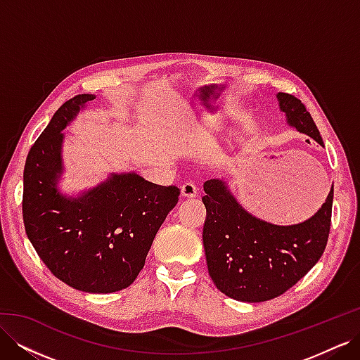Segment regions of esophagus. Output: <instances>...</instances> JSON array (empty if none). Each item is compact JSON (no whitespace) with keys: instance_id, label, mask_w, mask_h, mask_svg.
<instances>
[{"instance_id":"34e87169","label":"esophagus","mask_w":360,"mask_h":360,"mask_svg":"<svg viewBox=\"0 0 360 360\" xmlns=\"http://www.w3.org/2000/svg\"><path fill=\"white\" fill-rule=\"evenodd\" d=\"M197 193H198V189L192 181H186V183L181 184V197L195 198V197H197Z\"/></svg>"}]
</instances>
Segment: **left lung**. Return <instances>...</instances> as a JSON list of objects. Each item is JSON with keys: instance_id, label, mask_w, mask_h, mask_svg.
I'll return each mask as SVG.
<instances>
[{"instance_id": "left-lung-1", "label": "left lung", "mask_w": 360, "mask_h": 360, "mask_svg": "<svg viewBox=\"0 0 360 360\" xmlns=\"http://www.w3.org/2000/svg\"><path fill=\"white\" fill-rule=\"evenodd\" d=\"M287 123L320 146L321 135L304 105L288 93H278ZM207 216L202 230L209 275L225 296L249 303L284 294L317 264L330 230L333 186L320 210L296 225L258 219L238 204L221 179L204 183Z\"/></svg>"}]
</instances>
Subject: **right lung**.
I'll use <instances>...</instances> for the list:
<instances>
[{"label":"right lung","mask_w":360,"mask_h":360,"mask_svg":"<svg viewBox=\"0 0 360 360\" xmlns=\"http://www.w3.org/2000/svg\"><path fill=\"white\" fill-rule=\"evenodd\" d=\"M93 99L94 94H78L64 102L32 144L24 168L22 213L30 242L52 274L69 287L101 294L136 279L180 189L126 172L111 174L76 198L58 191L61 132Z\"/></svg>","instance_id":"obj_1"}]
</instances>
